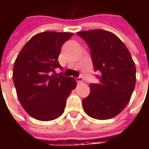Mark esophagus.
I'll return each instance as SVG.
<instances>
[{"label": "esophagus", "mask_w": 149, "mask_h": 149, "mask_svg": "<svg viewBox=\"0 0 149 149\" xmlns=\"http://www.w3.org/2000/svg\"><path fill=\"white\" fill-rule=\"evenodd\" d=\"M76 81H77L78 84H81V83H82V81H83L81 77H76Z\"/></svg>", "instance_id": "1"}]
</instances>
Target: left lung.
Here are the masks:
<instances>
[{"label": "left lung", "instance_id": "8db88e82", "mask_svg": "<svg viewBox=\"0 0 149 149\" xmlns=\"http://www.w3.org/2000/svg\"><path fill=\"white\" fill-rule=\"evenodd\" d=\"M90 49L95 71L100 72L90 94L82 100L90 117L108 120L118 115L131 99L136 84V66L121 40L102 29L78 32Z\"/></svg>", "mask_w": 149, "mask_h": 149}]
</instances>
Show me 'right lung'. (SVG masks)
<instances>
[{"label":"right lung","mask_w":149,"mask_h":149,"mask_svg":"<svg viewBox=\"0 0 149 149\" xmlns=\"http://www.w3.org/2000/svg\"><path fill=\"white\" fill-rule=\"evenodd\" d=\"M72 33L43 32L22 48L16 59L13 80L21 105L41 121L58 118L65 111L66 99L77 86L73 77L52 74L62 68L58 56L62 45Z\"/></svg>","instance_id":"1"}]
</instances>
